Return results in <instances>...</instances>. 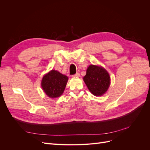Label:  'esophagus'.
<instances>
[{"label":"esophagus","mask_w":150,"mask_h":150,"mask_svg":"<svg viewBox=\"0 0 150 150\" xmlns=\"http://www.w3.org/2000/svg\"><path fill=\"white\" fill-rule=\"evenodd\" d=\"M72 76L73 77V78H78V77L80 76V74L79 73V72H77V73H76V74H74V75H72Z\"/></svg>","instance_id":"esophagus-1"}]
</instances>
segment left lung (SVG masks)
Returning <instances> with one entry per match:
<instances>
[{"mask_svg":"<svg viewBox=\"0 0 150 150\" xmlns=\"http://www.w3.org/2000/svg\"><path fill=\"white\" fill-rule=\"evenodd\" d=\"M83 80L90 92L97 96L105 93L110 85V76L107 71L96 65L88 67Z\"/></svg>","mask_w":150,"mask_h":150,"instance_id":"1","label":"left lung"}]
</instances>
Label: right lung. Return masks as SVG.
<instances>
[{"instance_id":"right-lung-1","label":"right lung","mask_w":150,"mask_h":150,"mask_svg":"<svg viewBox=\"0 0 150 150\" xmlns=\"http://www.w3.org/2000/svg\"><path fill=\"white\" fill-rule=\"evenodd\" d=\"M67 81V76L56 70H51L44 76L41 81V86L47 96L56 98L62 94Z\"/></svg>"}]
</instances>
